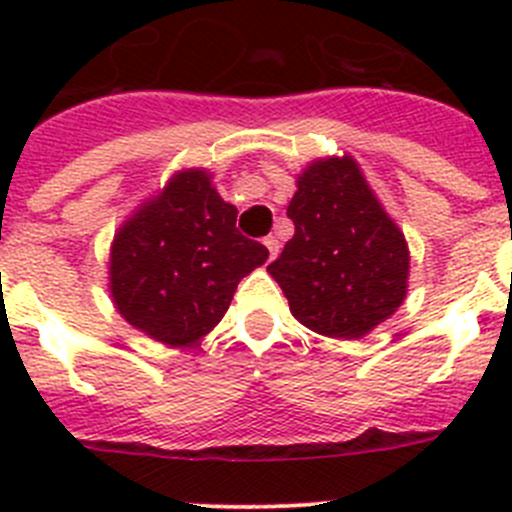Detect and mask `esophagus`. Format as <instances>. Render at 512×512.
Here are the masks:
<instances>
[{"label":"esophagus","mask_w":512,"mask_h":512,"mask_svg":"<svg viewBox=\"0 0 512 512\" xmlns=\"http://www.w3.org/2000/svg\"><path fill=\"white\" fill-rule=\"evenodd\" d=\"M264 246H266V251H269V259H274V256H277V253H279V241H277V238H274V235L264 238Z\"/></svg>","instance_id":"esophagus-1"}]
</instances>
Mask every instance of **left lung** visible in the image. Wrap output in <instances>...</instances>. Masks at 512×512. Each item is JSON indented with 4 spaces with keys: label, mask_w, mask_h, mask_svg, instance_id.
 <instances>
[{
    "label": "left lung",
    "mask_w": 512,
    "mask_h": 512,
    "mask_svg": "<svg viewBox=\"0 0 512 512\" xmlns=\"http://www.w3.org/2000/svg\"><path fill=\"white\" fill-rule=\"evenodd\" d=\"M287 215L295 235L269 264V274L305 328L351 341L402 305L408 243L354 158L312 161L297 176Z\"/></svg>",
    "instance_id": "obj_1"
}]
</instances>
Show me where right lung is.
Wrapping results in <instances>:
<instances>
[{
    "mask_svg": "<svg viewBox=\"0 0 512 512\" xmlns=\"http://www.w3.org/2000/svg\"><path fill=\"white\" fill-rule=\"evenodd\" d=\"M205 169L176 171L115 233L110 292L133 328L166 346H192L228 312L235 287L269 259L238 233V210Z\"/></svg>",
    "mask_w": 512,
    "mask_h": 512,
    "instance_id": "1",
    "label": "right lung"
}]
</instances>
